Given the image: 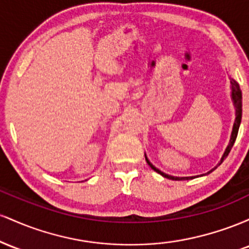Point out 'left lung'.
<instances>
[{
	"label": "left lung",
	"mask_w": 249,
	"mask_h": 249,
	"mask_svg": "<svg viewBox=\"0 0 249 249\" xmlns=\"http://www.w3.org/2000/svg\"><path fill=\"white\" fill-rule=\"evenodd\" d=\"M231 84H232V98H233V101H234V105H235V122H234V125H233V131H232V136H231V141H230V144H228V146H227V148H226V151H225V153H224V156H222V158H221V160H220V162H219V165L221 164L222 161L225 160V158L226 157L228 156V153L231 152V150H232V147H233V145H234V142H235V139H236V136H238V132H239V127H240V123H241V116H242V96H241V91H240V88H239V84L238 83H236L235 81H231ZM145 159H146V161H147V164L150 165V167L152 168V170H154L156 171V172H158L159 174H161L162 177H165V178H167V179H171V180H188V179H192L193 177H182V178H179V177H172V176H168V174H166V173H164V172H161V171H159L158 168H156L153 166L152 164H151L150 161H148V159L146 158V156H145ZM218 165V166H219ZM216 166V167H218ZM216 167H214L213 170H211L210 172H207L206 174H208V173H211L212 172V171H214L215 170Z\"/></svg>",
	"instance_id": "obj_1"
}]
</instances>
